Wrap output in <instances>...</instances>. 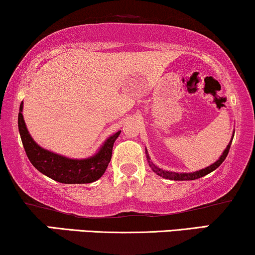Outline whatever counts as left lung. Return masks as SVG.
Returning <instances> with one entry per match:
<instances>
[{"mask_svg": "<svg viewBox=\"0 0 255 255\" xmlns=\"http://www.w3.org/2000/svg\"><path fill=\"white\" fill-rule=\"evenodd\" d=\"M233 137L234 134L232 136V140H233ZM232 140L229 142V144L227 145V147L225 149L224 153H222L221 156H220V158L216 161L215 163H213L212 165L207 166V168L204 169H201L199 171H195V172H174V171H166V170H163V169L158 168V166L153 164L151 162V158L149 157V153L147 151H145L146 153V159L147 162H149V165L150 168L152 169L153 172H156L157 175L161 176V177H164V178H168V180H174V181H191V180H197V178H201L203 177V176L208 175L209 172L214 171L215 169H218L220 165L222 164V162L225 161L226 157L228 155V151H229V147H231V144H232Z\"/></svg>", "mask_w": 255, "mask_h": 255, "instance_id": "8db88e82", "label": "left lung"}]
</instances>
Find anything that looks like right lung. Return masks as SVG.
Returning a JSON list of instances; mask_svg holds the SVG:
<instances>
[{"label":"right lung","instance_id":"right-lung-1","mask_svg":"<svg viewBox=\"0 0 255 255\" xmlns=\"http://www.w3.org/2000/svg\"><path fill=\"white\" fill-rule=\"evenodd\" d=\"M22 109L23 102L21 103L18 112V131L28 159L37 170L47 177L65 184L92 183L102 177L111 161L113 143L121 134V131L110 136L96 155L84 159H72L37 145L28 132Z\"/></svg>","mask_w":255,"mask_h":255}]
</instances>
